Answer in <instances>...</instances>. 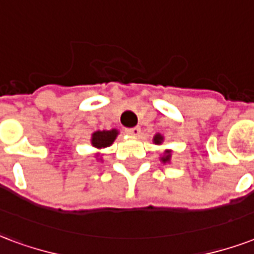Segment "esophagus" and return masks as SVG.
<instances>
[{"instance_id": "esophagus-1", "label": "esophagus", "mask_w": 254, "mask_h": 254, "mask_svg": "<svg viewBox=\"0 0 254 254\" xmlns=\"http://www.w3.org/2000/svg\"><path fill=\"white\" fill-rule=\"evenodd\" d=\"M127 131L131 135H138L141 133V127H127Z\"/></svg>"}]
</instances>
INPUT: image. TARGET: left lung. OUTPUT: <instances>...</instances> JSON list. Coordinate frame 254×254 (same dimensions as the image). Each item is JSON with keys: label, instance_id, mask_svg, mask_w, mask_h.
I'll use <instances>...</instances> for the list:
<instances>
[{"label": "left lung", "instance_id": "8db88e82", "mask_svg": "<svg viewBox=\"0 0 254 254\" xmlns=\"http://www.w3.org/2000/svg\"><path fill=\"white\" fill-rule=\"evenodd\" d=\"M162 141V137L160 134H157L156 135V137H154V142H156V144H160V142H161ZM169 150H166V156L165 157H162L161 160H162V162H168L170 160V154H169Z\"/></svg>", "mask_w": 254, "mask_h": 254}]
</instances>
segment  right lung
Listing matches in <instances>:
<instances>
[{"label":"right lung","mask_w":254,"mask_h":254,"mask_svg":"<svg viewBox=\"0 0 254 254\" xmlns=\"http://www.w3.org/2000/svg\"><path fill=\"white\" fill-rule=\"evenodd\" d=\"M117 134H119V131L116 130V129H113V130L96 131L92 135V145L97 149L108 148L109 145L113 144V141L116 140Z\"/></svg>","instance_id":"1"}]
</instances>
